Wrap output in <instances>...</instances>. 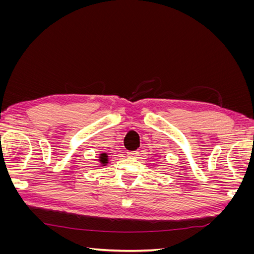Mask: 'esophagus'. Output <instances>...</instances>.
Masks as SVG:
<instances>
[{
  "label": "esophagus",
  "mask_w": 254,
  "mask_h": 254,
  "mask_svg": "<svg viewBox=\"0 0 254 254\" xmlns=\"http://www.w3.org/2000/svg\"><path fill=\"white\" fill-rule=\"evenodd\" d=\"M137 155H139V152H137V151H128L127 152V156L131 157V158H136Z\"/></svg>",
  "instance_id": "1"
}]
</instances>
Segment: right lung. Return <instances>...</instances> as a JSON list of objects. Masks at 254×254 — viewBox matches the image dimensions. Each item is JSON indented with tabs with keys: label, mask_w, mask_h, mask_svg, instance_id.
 Returning <instances> with one entry per match:
<instances>
[{
	"label": "right lung",
	"mask_w": 254,
	"mask_h": 254,
	"mask_svg": "<svg viewBox=\"0 0 254 254\" xmlns=\"http://www.w3.org/2000/svg\"><path fill=\"white\" fill-rule=\"evenodd\" d=\"M107 161H108V156H107L106 153H102V155H101V162L103 164H106Z\"/></svg>",
	"instance_id": "right-lung-1"
}]
</instances>
